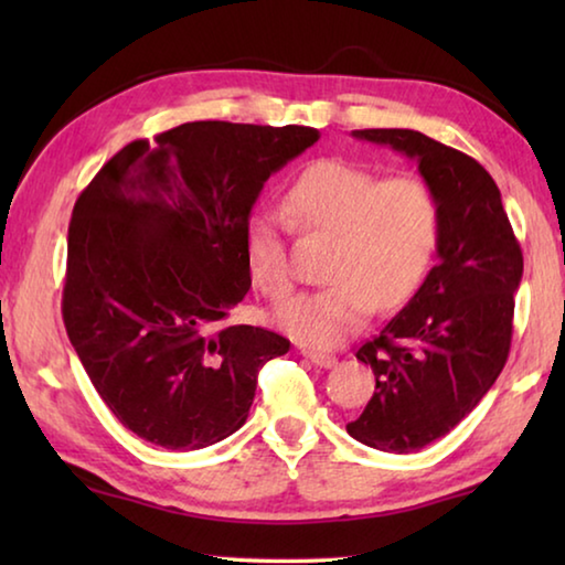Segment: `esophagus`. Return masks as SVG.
Listing matches in <instances>:
<instances>
[{
  "mask_svg": "<svg viewBox=\"0 0 565 565\" xmlns=\"http://www.w3.org/2000/svg\"><path fill=\"white\" fill-rule=\"evenodd\" d=\"M301 353L321 369H331L333 363H337V356H333V353H323V351H313V349H301Z\"/></svg>",
  "mask_w": 565,
  "mask_h": 565,
  "instance_id": "34e87169",
  "label": "esophagus"
}]
</instances>
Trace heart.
Listing matches in <instances>:
<instances>
[{"mask_svg":"<svg viewBox=\"0 0 565 565\" xmlns=\"http://www.w3.org/2000/svg\"><path fill=\"white\" fill-rule=\"evenodd\" d=\"M286 206L303 232L333 236L323 266L329 284L296 296L276 313L279 327L306 347H339L369 321L376 303H406L441 242V206L424 179H384L356 161H313L286 191ZM246 259L269 299L291 294L294 271L279 216L248 218Z\"/></svg>","mask_w":565,"mask_h":565,"instance_id":"obj_1","label":"heart"}]
</instances>
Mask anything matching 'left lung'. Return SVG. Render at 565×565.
<instances>
[{
    "instance_id": "8db88e82",
    "label": "left lung",
    "mask_w": 565,
    "mask_h": 565,
    "mask_svg": "<svg viewBox=\"0 0 565 565\" xmlns=\"http://www.w3.org/2000/svg\"><path fill=\"white\" fill-rule=\"evenodd\" d=\"M353 137L414 159L441 206L438 264L356 351L374 371L376 391L347 424L361 444L411 454L461 424L503 371L523 254L501 191L476 159L414 129H359Z\"/></svg>"
}]
</instances>
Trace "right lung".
Here are the masks:
<instances>
[{"label": "right lung", "instance_id": "1", "mask_svg": "<svg viewBox=\"0 0 565 565\" xmlns=\"http://www.w3.org/2000/svg\"><path fill=\"white\" fill-rule=\"evenodd\" d=\"M311 127L189 121L117 151L76 199L62 317L104 404L145 441L196 451L244 426L289 339L226 319L252 286L248 214Z\"/></svg>", "mask_w": 565, "mask_h": 565}]
</instances>
